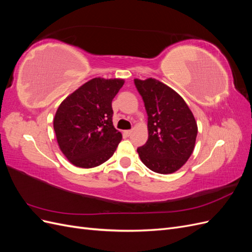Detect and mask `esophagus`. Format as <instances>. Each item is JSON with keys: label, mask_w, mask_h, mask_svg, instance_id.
I'll list each match as a JSON object with an SVG mask.
<instances>
[{"label": "esophagus", "mask_w": 252, "mask_h": 252, "mask_svg": "<svg viewBox=\"0 0 252 252\" xmlns=\"http://www.w3.org/2000/svg\"><path fill=\"white\" fill-rule=\"evenodd\" d=\"M124 132H125V134H126V135H128V136H129V135H130V134L132 133V130H125Z\"/></svg>", "instance_id": "1"}]
</instances>
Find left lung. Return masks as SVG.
<instances>
[{
  "label": "left lung",
  "instance_id": "8db88e82",
  "mask_svg": "<svg viewBox=\"0 0 252 252\" xmlns=\"http://www.w3.org/2000/svg\"><path fill=\"white\" fill-rule=\"evenodd\" d=\"M148 116V140L138 148L144 165L168 174L179 170L192 155L197 125L183 97L158 80L134 79Z\"/></svg>",
  "mask_w": 252,
  "mask_h": 252
}]
</instances>
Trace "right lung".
Segmentation results:
<instances>
[{
	"label": "right lung",
	"mask_w": 252,
	"mask_h": 252,
	"mask_svg": "<svg viewBox=\"0 0 252 252\" xmlns=\"http://www.w3.org/2000/svg\"><path fill=\"white\" fill-rule=\"evenodd\" d=\"M123 79L94 78L61 103L53 119L59 147L72 165L94 168L109 159L122 140L111 102Z\"/></svg>",
	"instance_id": "1"
}]
</instances>
